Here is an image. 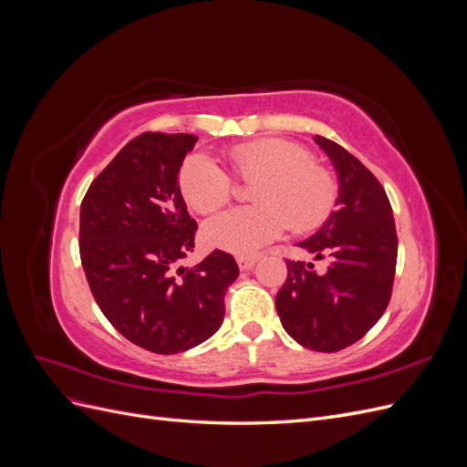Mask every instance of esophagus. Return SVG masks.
<instances>
[{
  "label": "esophagus",
  "mask_w": 467,
  "mask_h": 467,
  "mask_svg": "<svg viewBox=\"0 0 467 467\" xmlns=\"http://www.w3.org/2000/svg\"><path fill=\"white\" fill-rule=\"evenodd\" d=\"M259 261V255H239L237 257V265L242 271H249V268Z\"/></svg>",
  "instance_id": "34e87169"
}]
</instances>
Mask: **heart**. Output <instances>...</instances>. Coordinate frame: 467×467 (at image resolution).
Segmentation results:
<instances>
[{"label":"heart","mask_w":467,"mask_h":467,"mask_svg":"<svg viewBox=\"0 0 467 467\" xmlns=\"http://www.w3.org/2000/svg\"><path fill=\"white\" fill-rule=\"evenodd\" d=\"M230 171L253 181L249 199L257 204L225 210L204 223V242L216 249L253 255L288 225L296 234L312 232L331 216L338 187L306 146L265 138L228 150ZM179 191L199 214H212L235 192L234 179L204 153H191L179 169Z\"/></svg>","instance_id":"heart-1"}]
</instances>
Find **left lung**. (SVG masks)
Returning <instances> with one entry per match:
<instances>
[{"label":"left lung","mask_w":467,"mask_h":467,"mask_svg":"<svg viewBox=\"0 0 467 467\" xmlns=\"http://www.w3.org/2000/svg\"><path fill=\"white\" fill-rule=\"evenodd\" d=\"M329 155L341 189L338 210L298 247L319 261L286 259L288 276L276 294L282 327L302 347L337 352L368 333L391 298L398 234L381 182L355 155L329 138L316 136Z\"/></svg>","instance_id":"8db88e82"}]
</instances>
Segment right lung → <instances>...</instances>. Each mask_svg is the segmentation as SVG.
I'll return each mask as SVG.
<instances>
[{
	"instance_id": "right-lung-1",
	"label": "right lung",
	"mask_w": 467,
	"mask_h": 467,
	"mask_svg": "<svg viewBox=\"0 0 467 467\" xmlns=\"http://www.w3.org/2000/svg\"><path fill=\"white\" fill-rule=\"evenodd\" d=\"M196 136L144 132L95 177L79 212V257L97 306L122 337L158 355L189 350L223 321L239 268L214 249L177 268L199 230L179 191Z\"/></svg>"
}]
</instances>
